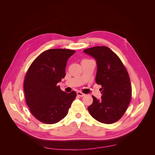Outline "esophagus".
<instances>
[{"instance_id":"obj_1","label":"esophagus","mask_w":155,"mask_h":155,"mask_svg":"<svg viewBox=\"0 0 155 155\" xmlns=\"http://www.w3.org/2000/svg\"><path fill=\"white\" fill-rule=\"evenodd\" d=\"M77 95H78V96H79V97H83V96H85V94L82 93L81 92H79V91H78V92H77Z\"/></svg>"}]
</instances>
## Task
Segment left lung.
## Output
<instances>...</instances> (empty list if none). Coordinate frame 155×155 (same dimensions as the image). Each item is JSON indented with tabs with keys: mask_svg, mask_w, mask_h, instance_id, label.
Wrapping results in <instances>:
<instances>
[{
	"mask_svg": "<svg viewBox=\"0 0 155 155\" xmlns=\"http://www.w3.org/2000/svg\"><path fill=\"white\" fill-rule=\"evenodd\" d=\"M83 51L96 61V82L101 85V99L92 96L88 112L100 122L113 124L124 114L131 99L128 72L118 55L107 46H96Z\"/></svg>",
	"mask_w": 155,
	"mask_h": 155,
	"instance_id": "1",
	"label": "left lung"
}]
</instances>
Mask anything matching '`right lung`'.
<instances>
[{"label":"right lung","mask_w":155,"mask_h":155,"mask_svg":"<svg viewBox=\"0 0 155 155\" xmlns=\"http://www.w3.org/2000/svg\"><path fill=\"white\" fill-rule=\"evenodd\" d=\"M76 52L68 49L45 51L31 63L26 75L24 91L31 113L47 124L58 123L67 116L76 92L67 93L57 84L65 76L69 58Z\"/></svg>","instance_id":"1"}]
</instances>
